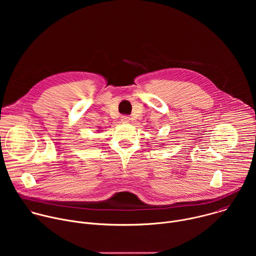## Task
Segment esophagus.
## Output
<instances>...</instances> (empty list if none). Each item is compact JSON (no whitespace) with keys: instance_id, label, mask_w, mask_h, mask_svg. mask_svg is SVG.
Returning a JSON list of instances; mask_svg holds the SVG:
<instances>
[{"instance_id":"obj_1","label":"esophagus","mask_w":256,"mask_h":256,"mask_svg":"<svg viewBox=\"0 0 256 256\" xmlns=\"http://www.w3.org/2000/svg\"><path fill=\"white\" fill-rule=\"evenodd\" d=\"M130 118L128 116H122V122L128 124V122H130Z\"/></svg>"}]
</instances>
